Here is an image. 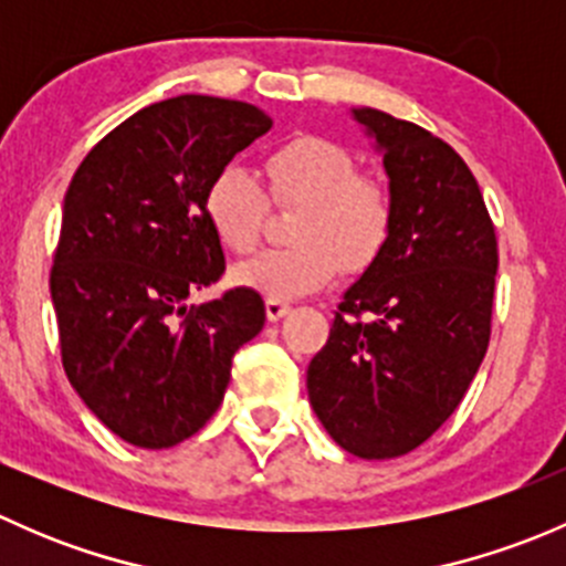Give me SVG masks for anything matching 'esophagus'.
Wrapping results in <instances>:
<instances>
[{
  "label": "esophagus",
  "instance_id": "34e87169",
  "mask_svg": "<svg viewBox=\"0 0 566 566\" xmlns=\"http://www.w3.org/2000/svg\"><path fill=\"white\" fill-rule=\"evenodd\" d=\"M290 310H293V306H290L287 301H279V298H268L265 301V315H268V319H271V323H279V319L287 315Z\"/></svg>",
  "mask_w": 566,
  "mask_h": 566
}]
</instances>
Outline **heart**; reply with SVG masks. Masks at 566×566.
Listing matches in <instances>:
<instances>
[{"mask_svg":"<svg viewBox=\"0 0 566 566\" xmlns=\"http://www.w3.org/2000/svg\"><path fill=\"white\" fill-rule=\"evenodd\" d=\"M268 193L282 208H298L290 221L293 247L273 249L232 271L241 287L265 298H304L328 287L345 268L364 273L386 254L397 202L384 180L358 172V158L339 142L295 134L273 147L262 164ZM205 219L232 254H249L262 241L268 197L260 177L227 164L205 188Z\"/></svg>","mask_w":566,"mask_h":566,"instance_id":"1","label":"heart"}]
</instances>
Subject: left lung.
Listing matches in <instances>:
<instances>
[{
  "mask_svg": "<svg viewBox=\"0 0 566 566\" xmlns=\"http://www.w3.org/2000/svg\"><path fill=\"white\" fill-rule=\"evenodd\" d=\"M384 147L397 224L312 358L310 402L345 452H413L465 397L490 345L499 241L476 177L421 125L356 108Z\"/></svg>",
  "mask_w": 566,
  "mask_h": 566,
  "instance_id": "8db88e82",
  "label": "left lung"
}]
</instances>
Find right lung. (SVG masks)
Returning <instances> with one entry per match:
<instances>
[{"label": "right lung", "instance_id": "right-lung-1", "mask_svg": "<svg viewBox=\"0 0 566 566\" xmlns=\"http://www.w3.org/2000/svg\"><path fill=\"white\" fill-rule=\"evenodd\" d=\"M271 125L243 101H161L108 130L67 186L51 265L62 369L134 447L169 449L202 430L235 350L265 323L254 290L199 306L186 298L227 268L205 188Z\"/></svg>", "mask_w": 566, "mask_h": 566}]
</instances>
